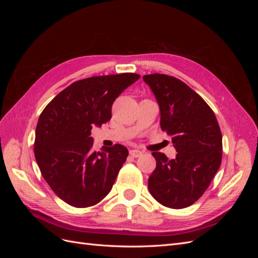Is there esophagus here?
I'll return each instance as SVG.
<instances>
[{
  "instance_id": "34e87169",
  "label": "esophagus",
  "mask_w": 258,
  "mask_h": 258,
  "mask_svg": "<svg viewBox=\"0 0 258 258\" xmlns=\"http://www.w3.org/2000/svg\"><path fill=\"white\" fill-rule=\"evenodd\" d=\"M129 154L132 156V157H141L142 156V152L141 151H139V150H131L130 152H129Z\"/></svg>"
}]
</instances>
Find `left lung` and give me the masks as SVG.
I'll use <instances>...</instances> for the list:
<instances>
[{"label": "left lung", "instance_id": "left-lung-1", "mask_svg": "<svg viewBox=\"0 0 258 258\" xmlns=\"http://www.w3.org/2000/svg\"><path fill=\"white\" fill-rule=\"evenodd\" d=\"M160 110V127L172 139L174 159L154 152L156 168L148 190L162 206L183 209L207 190L222 161V134L216 117L197 92L166 74L144 75Z\"/></svg>", "mask_w": 258, "mask_h": 258}]
</instances>
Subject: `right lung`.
<instances>
[{
  "instance_id": "obj_1",
  "label": "right lung",
  "mask_w": 258,
  "mask_h": 258,
  "mask_svg": "<svg viewBox=\"0 0 258 258\" xmlns=\"http://www.w3.org/2000/svg\"><path fill=\"white\" fill-rule=\"evenodd\" d=\"M139 74L93 76L71 84L40 115L34 155L45 181L75 208L97 205L111 191L128 150L123 145L92 150V127L112 118V105Z\"/></svg>"
}]
</instances>
